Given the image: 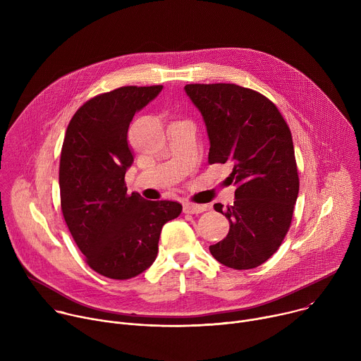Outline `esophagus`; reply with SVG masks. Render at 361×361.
<instances>
[{
	"instance_id": "esophagus-1",
	"label": "esophagus",
	"mask_w": 361,
	"mask_h": 361,
	"mask_svg": "<svg viewBox=\"0 0 361 361\" xmlns=\"http://www.w3.org/2000/svg\"><path fill=\"white\" fill-rule=\"evenodd\" d=\"M207 210V207L205 205H198V204H191V202H185L183 205V212L185 214H200L202 212Z\"/></svg>"
}]
</instances>
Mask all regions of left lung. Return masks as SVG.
Here are the masks:
<instances>
[{"mask_svg": "<svg viewBox=\"0 0 361 361\" xmlns=\"http://www.w3.org/2000/svg\"><path fill=\"white\" fill-rule=\"evenodd\" d=\"M185 94L202 116L209 161L231 163L233 205L216 212L230 223L224 240L210 245L214 259L234 270L267 262L284 240L298 195L290 128L273 102L235 84H188Z\"/></svg>", "mask_w": 361, "mask_h": 361, "instance_id": "8db88e82", "label": "left lung"}]
</instances>
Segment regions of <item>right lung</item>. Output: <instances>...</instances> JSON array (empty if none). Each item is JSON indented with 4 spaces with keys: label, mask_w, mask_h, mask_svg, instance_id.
Wrapping results in <instances>:
<instances>
[{
    "label": "right lung",
    "mask_w": 361,
    "mask_h": 361,
    "mask_svg": "<svg viewBox=\"0 0 361 361\" xmlns=\"http://www.w3.org/2000/svg\"><path fill=\"white\" fill-rule=\"evenodd\" d=\"M163 85L121 87L87 101L71 118L60 160L61 210L88 266L114 280L133 279L156 260L163 226L178 217L177 201L127 194L134 163L127 140L135 113Z\"/></svg>",
    "instance_id": "obj_1"
}]
</instances>
